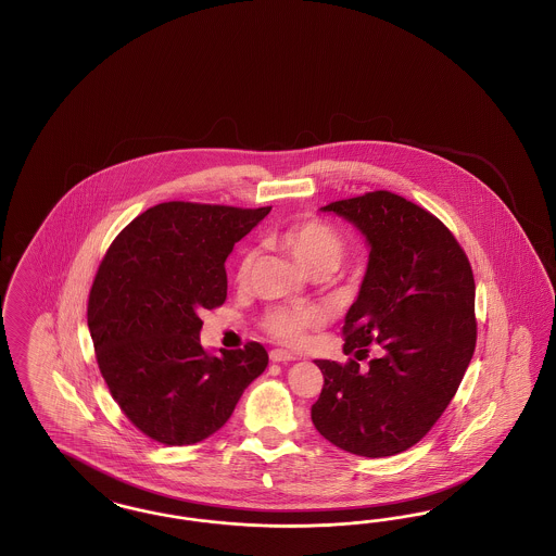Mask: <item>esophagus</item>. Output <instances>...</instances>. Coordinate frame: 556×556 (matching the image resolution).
I'll return each mask as SVG.
<instances>
[{
    "instance_id": "34e87169",
    "label": "esophagus",
    "mask_w": 556,
    "mask_h": 556,
    "mask_svg": "<svg viewBox=\"0 0 556 556\" xmlns=\"http://www.w3.org/2000/svg\"><path fill=\"white\" fill-rule=\"evenodd\" d=\"M268 356H270L273 363H290V361H295V356H293L291 352H286V350H281V348H273V350L268 352Z\"/></svg>"
}]
</instances>
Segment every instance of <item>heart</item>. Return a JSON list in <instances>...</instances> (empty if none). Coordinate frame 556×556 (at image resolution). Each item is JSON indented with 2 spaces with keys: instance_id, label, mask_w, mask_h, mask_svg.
<instances>
[{
  "instance_id": "b5f03b06",
  "label": "heart",
  "mask_w": 556,
  "mask_h": 556,
  "mask_svg": "<svg viewBox=\"0 0 556 556\" xmlns=\"http://www.w3.org/2000/svg\"><path fill=\"white\" fill-rule=\"evenodd\" d=\"M277 245L290 252L308 275L320 277L336 270L344 261L350 243L344 233L323 220V218H302L291 223L277 238ZM252 268V252H245L239 258L238 281H245ZM323 315L315 306L306 304H277L266 308L261 318V327L270 338L283 344H300L311 329L320 325Z\"/></svg>"
}]
</instances>
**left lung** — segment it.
<instances>
[{
  "label": "left lung",
  "instance_id": "obj_1",
  "mask_svg": "<svg viewBox=\"0 0 556 556\" xmlns=\"http://www.w3.org/2000/svg\"><path fill=\"white\" fill-rule=\"evenodd\" d=\"M323 211L354 223L370 254L342 329L344 352L356 358L317 361L325 381L311 417L338 448L392 456L438 424L471 363L473 270L438 216L392 191L338 200ZM367 357L361 368L357 361Z\"/></svg>",
  "mask_w": 556,
  "mask_h": 556
}]
</instances>
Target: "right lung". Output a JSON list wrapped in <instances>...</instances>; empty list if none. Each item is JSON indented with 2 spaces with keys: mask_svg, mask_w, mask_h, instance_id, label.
Segmentation results:
<instances>
[{
  "mask_svg": "<svg viewBox=\"0 0 556 556\" xmlns=\"http://www.w3.org/2000/svg\"><path fill=\"white\" fill-rule=\"evenodd\" d=\"M268 212L164 202L131 220L98 266L87 302L96 361L123 415L150 440H206L266 369L258 342L211 356L200 315L225 302V261Z\"/></svg>",
  "mask_w": 556,
  "mask_h": 556,
  "instance_id": "obj_1",
  "label": "right lung"
}]
</instances>
